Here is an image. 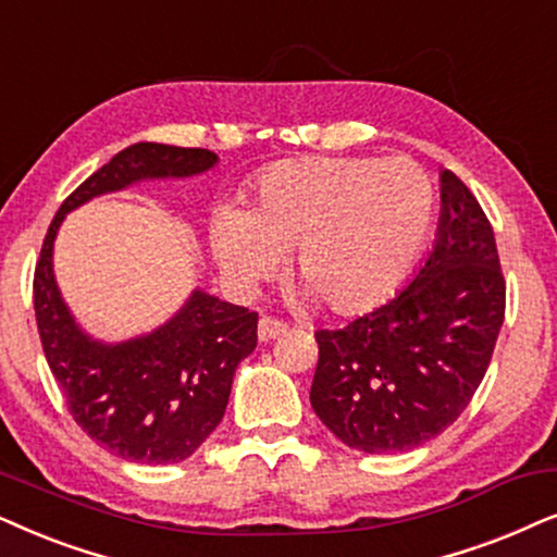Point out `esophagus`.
Masks as SVG:
<instances>
[{"label":"esophagus","instance_id":"obj_1","mask_svg":"<svg viewBox=\"0 0 557 557\" xmlns=\"http://www.w3.org/2000/svg\"><path fill=\"white\" fill-rule=\"evenodd\" d=\"M285 331H287V323L283 321V318H274V315L259 318V329H257L259 341H270Z\"/></svg>","mask_w":557,"mask_h":557}]
</instances>
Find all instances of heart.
Returning a JSON list of instances; mask_svg holds the SVG:
<instances>
[{
	"mask_svg": "<svg viewBox=\"0 0 557 557\" xmlns=\"http://www.w3.org/2000/svg\"><path fill=\"white\" fill-rule=\"evenodd\" d=\"M435 188L407 158H306L257 181L247 211L221 209L211 247L239 285L277 272L295 249V277L331 313L380 306L425 247Z\"/></svg>",
	"mask_w": 557,
	"mask_h": 557,
	"instance_id": "obj_1",
	"label": "heart"
}]
</instances>
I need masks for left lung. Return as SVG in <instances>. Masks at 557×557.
I'll use <instances>...</instances> for the list:
<instances>
[{
	"label": "left lung",
	"instance_id": "1",
	"mask_svg": "<svg viewBox=\"0 0 557 557\" xmlns=\"http://www.w3.org/2000/svg\"><path fill=\"white\" fill-rule=\"evenodd\" d=\"M441 226L412 283L344 329H318L310 405L348 448L399 454L454 425L492 361L507 308L494 228L441 173Z\"/></svg>",
	"mask_w": 557,
	"mask_h": 557
}]
</instances>
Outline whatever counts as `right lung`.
<instances>
[{"mask_svg": "<svg viewBox=\"0 0 557 557\" xmlns=\"http://www.w3.org/2000/svg\"><path fill=\"white\" fill-rule=\"evenodd\" d=\"M201 147L139 143L65 198L42 242L33 295L40 344L78 428L135 463L185 461L224 418L234 372L257 346V313L193 293L181 313L150 336L103 346L84 336L53 277V239L65 213L99 193L143 177H185L209 170Z\"/></svg>", "mask_w": 557, "mask_h": 557, "instance_id": "obj_1", "label": "right lung"}]
</instances>
